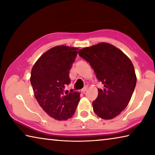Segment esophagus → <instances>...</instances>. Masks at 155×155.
<instances>
[{"mask_svg":"<svg viewBox=\"0 0 155 155\" xmlns=\"http://www.w3.org/2000/svg\"><path fill=\"white\" fill-rule=\"evenodd\" d=\"M87 86H85V87H84L83 89H82V90H81V91H82L83 93H85L86 91H87Z\"/></svg>","mask_w":155,"mask_h":155,"instance_id":"esophagus-1","label":"esophagus"}]
</instances>
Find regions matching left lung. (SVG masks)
<instances>
[{
  "label": "left lung",
  "mask_w": 155,
  "mask_h": 155,
  "mask_svg": "<svg viewBox=\"0 0 155 155\" xmlns=\"http://www.w3.org/2000/svg\"><path fill=\"white\" fill-rule=\"evenodd\" d=\"M78 54L104 85L92 103L94 113L102 119L114 118L127 107L135 90L137 77L132 62L121 50L105 42L81 49Z\"/></svg>",
  "instance_id": "left-lung-1"
}]
</instances>
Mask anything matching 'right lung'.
I'll return each instance as SVG.
<instances>
[{
    "label": "right lung",
    "mask_w": 155,
    "mask_h": 155,
    "mask_svg": "<svg viewBox=\"0 0 155 155\" xmlns=\"http://www.w3.org/2000/svg\"><path fill=\"white\" fill-rule=\"evenodd\" d=\"M77 48L57 46L41 55L32 68L31 83L39 104L57 120L72 117L80 101L77 91L64 92L70 83V70L78 53Z\"/></svg>",
    "instance_id": "right-lung-1"
}]
</instances>
